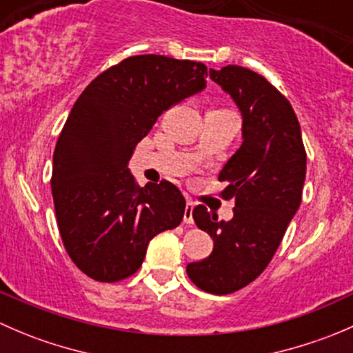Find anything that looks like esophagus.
<instances>
[{
    "label": "esophagus",
    "mask_w": 353,
    "mask_h": 353,
    "mask_svg": "<svg viewBox=\"0 0 353 353\" xmlns=\"http://www.w3.org/2000/svg\"><path fill=\"white\" fill-rule=\"evenodd\" d=\"M193 210H194V203L188 201L186 208H184V223H188V225H193V223H194Z\"/></svg>",
    "instance_id": "34e87169"
}]
</instances>
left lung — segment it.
I'll return each instance as SVG.
<instances>
[{
    "label": "left lung",
    "instance_id": "1",
    "mask_svg": "<svg viewBox=\"0 0 353 353\" xmlns=\"http://www.w3.org/2000/svg\"><path fill=\"white\" fill-rule=\"evenodd\" d=\"M210 78L232 97L243 116V145L223 169V198H236L225 222L203 205L193 219L213 239V251L186 266L194 285L225 295L258 279L272 261L302 199L305 150L290 102L266 78L229 65L210 70Z\"/></svg>",
    "mask_w": 353,
    "mask_h": 353
}]
</instances>
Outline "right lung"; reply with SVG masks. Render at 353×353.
<instances>
[{
    "label": "right lung",
    "instance_id": "add662e5",
    "mask_svg": "<svg viewBox=\"0 0 353 353\" xmlns=\"http://www.w3.org/2000/svg\"><path fill=\"white\" fill-rule=\"evenodd\" d=\"M203 63L131 56L78 97L52 155L59 234L74 265L97 282H119L143 263L148 243L174 229L186 201L169 181L137 186L128 169L157 117L206 87Z\"/></svg>",
    "mask_w": 353,
    "mask_h": 353
}]
</instances>
